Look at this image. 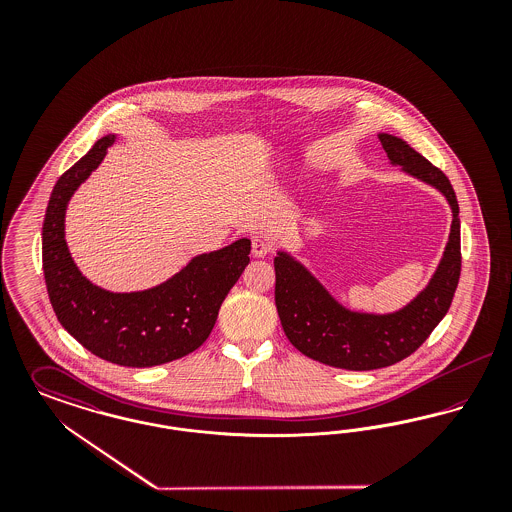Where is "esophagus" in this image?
<instances>
[{
  "instance_id": "34e87169",
  "label": "esophagus",
  "mask_w": 512,
  "mask_h": 512,
  "mask_svg": "<svg viewBox=\"0 0 512 512\" xmlns=\"http://www.w3.org/2000/svg\"><path fill=\"white\" fill-rule=\"evenodd\" d=\"M268 251H270V245L263 238H253V242H251L253 257H265Z\"/></svg>"
}]
</instances>
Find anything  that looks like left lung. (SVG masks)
Wrapping results in <instances>:
<instances>
[{
  "mask_svg": "<svg viewBox=\"0 0 512 512\" xmlns=\"http://www.w3.org/2000/svg\"><path fill=\"white\" fill-rule=\"evenodd\" d=\"M378 138L391 165L434 186L451 207L449 240L428 286L395 313H357L336 301L292 255L278 251L274 257V301L288 340L318 363L345 370L384 368L414 353L447 315L461 276V219L449 178L401 138L384 132Z\"/></svg>",
  "mask_w": 512,
  "mask_h": 512,
  "instance_id": "1",
  "label": "left lung"
}]
</instances>
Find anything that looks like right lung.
<instances>
[{"instance_id": "right-lung-1", "label": "right lung", "mask_w": 512, "mask_h": 512, "mask_svg": "<svg viewBox=\"0 0 512 512\" xmlns=\"http://www.w3.org/2000/svg\"><path fill=\"white\" fill-rule=\"evenodd\" d=\"M115 134L103 136L53 186L42 228L49 301L61 326L96 357L121 366L165 365L209 338L224 297L249 263L242 238L194 257L167 282L144 292H107L74 265L65 242V211L78 186L96 171Z\"/></svg>"}]
</instances>
